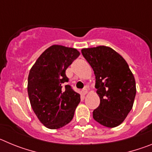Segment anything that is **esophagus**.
Here are the masks:
<instances>
[{
    "instance_id": "obj_1",
    "label": "esophagus",
    "mask_w": 152,
    "mask_h": 152,
    "mask_svg": "<svg viewBox=\"0 0 152 152\" xmlns=\"http://www.w3.org/2000/svg\"><path fill=\"white\" fill-rule=\"evenodd\" d=\"M82 92L84 94H86L88 93V89H87V88H84V89L82 90Z\"/></svg>"
}]
</instances>
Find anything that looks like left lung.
<instances>
[{"instance_id": "1", "label": "left lung", "mask_w": 152, "mask_h": 152, "mask_svg": "<svg viewBox=\"0 0 152 152\" xmlns=\"http://www.w3.org/2000/svg\"><path fill=\"white\" fill-rule=\"evenodd\" d=\"M81 53L94 72L95 88L100 99L93 118L106 127L118 126L133 106L135 77L126 60L110 47L83 49Z\"/></svg>"}]
</instances>
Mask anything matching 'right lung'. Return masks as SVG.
<instances>
[{"label": "right lung", "instance_id": "right-lung-1", "mask_svg": "<svg viewBox=\"0 0 152 152\" xmlns=\"http://www.w3.org/2000/svg\"><path fill=\"white\" fill-rule=\"evenodd\" d=\"M80 56L76 49L53 45L44 51L31 68L27 91L36 116L51 129H60L74 117L80 94L70 85L65 71Z\"/></svg>", "mask_w": 152, "mask_h": 152}]
</instances>
